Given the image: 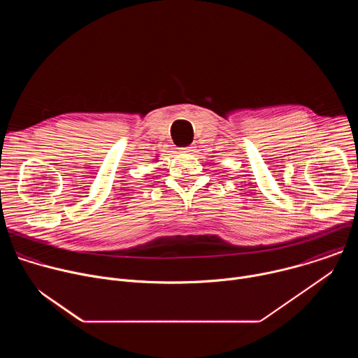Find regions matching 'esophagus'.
<instances>
[{"mask_svg":"<svg viewBox=\"0 0 358 358\" xmlns=\"http://www.w3.org/2000/svg\"><path fill=\"white\" fill-rule=\"evenodd\" d=\"M194 151V147H184L181 148V152H192Z\"/></svg>","mask_w":358,"mask_h":358,"instance_id":"1","label":"esophagus"}]
</instances>
